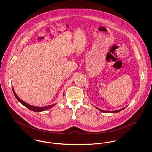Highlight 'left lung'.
Segmentation results:
<instances>
[{"label": "left lung", "instance_id": "8db88e82", "mask_svg": "<svg viewBox=\"0 0 152 152\" xmlns=\"http://www.w3.org/2000/svg\"><path fill=\"white\" fill-rule=\"evenodd\" d=\"M126 107L124 108L121 109H119V110H115V111H107V110H103L101 109L98 108V109H99L100 111L102 112H105V113H116V112H118L119 111H121L122 110H123L124 109H125Z\"/></svg>", "mask_w": 152, "mask_h": 152}]
</instances>
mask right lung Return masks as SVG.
I'll use <instances>...</instances> for the list:
<instances>
[{"instance_id": "obj_1", "label": "right lung", "mask_w": 152, "mask_h": 152, "mask_svg": "<svg viewBox=\"0 0 152 152\" xmlns=\"http://www.w3.org/2000/svg\"><path fill=\"white\" fill-rule=\"evenodd\" d=\"M12 87V89H13V93H14V95L16 97V98L17 99V100L20 103L22 104L23 105H24V107H26V108H27L28 109H29L30 110H32V111H34V112H42V111H44V110H46L48 109L51 108V107H54V105H56V104H52V105H48V106H45V107H36V106H33V105H31L26 102H25L24 101H23V100H22L18 96V95L16 94L15 90H14V88L13 86ZM64 93H63V95H64Z\"/></svg>"}]
</instances>
